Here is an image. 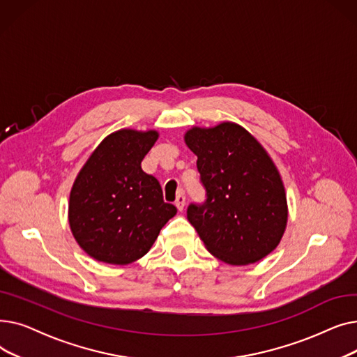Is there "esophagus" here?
Instances as JSON below:
<instances>
[{
	"label": "esophagus",
	"instance_id": "obj_1",
	"mask_svg": "<svg viewBox=\"0 0 357 357\" xmlns=\"http://www.w3.org/2000/svg\"><path fill=\"white\" fill-rule=\"evenodd\" d=\"M185 202H186V199H185V194H183V192H179V194L176 195V199H175V205H176V208H178L179 211H182V210H183V207H185Z\"/></svg>",
	"mask_w": 357,
	"mask_h": 357
}]
</instances>
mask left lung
<instances>
[{"label": "left lung", "instance_id": "8db88e82", "mask_svg": "<svg viewBox=\"0 0 357 357\" xmlns=\"http://www.w3.org/2000/svg\"><path fill=\"white\" fill-rule=\"evenodd\" d=\"M185 143L197 155L202 204L186 210L211 255L230 265H249L268 256L287 227L282 179L265 149L234 123L192 127Z\"/></svg>", "mask_w": 357, "mask_h": 357}]
</instances>
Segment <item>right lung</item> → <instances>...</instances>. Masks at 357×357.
<instances>
[{"label": "right lung", "instance_id": "1", "mask_svg": "<svg viewBox=\"0 0 357 357\" xmlns=\"http://www.w3.org/2000/svg\"><path fill=\"white\" fill-rule=\"evenodd\" d=\"M158 137L153 130L116 131L93 150L75 179L69 226L96 260L127 265L140 259L176 214L175 205L163 201L159 181L142 169Z\"/></svg>", "mask_w": 357, "mask_h": 357}]
</instances>
